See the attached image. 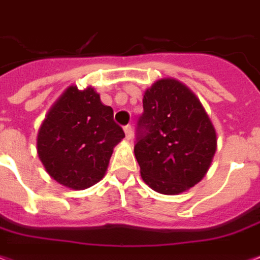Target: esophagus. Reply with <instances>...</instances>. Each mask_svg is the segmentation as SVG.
I'll return each mask as SVG.
<instances>
[{
  "label": "esophagus",
  "instance_id": "34e87169",
  "mask_svg": "<svg viewBox=\"0 0 260 260\" xmlns=\"http://www.w3.org/2000/svg\"><path fill=\"white\" fill-rule=\"evenodd\" d=\"M123 130H124L126 138H127V140H132V137H133V127H132V126H130V124H127V126H124V127H123Z\"/></svg>",
  "mask_w": 260,
  "mask_h": 260
}]
</instances>
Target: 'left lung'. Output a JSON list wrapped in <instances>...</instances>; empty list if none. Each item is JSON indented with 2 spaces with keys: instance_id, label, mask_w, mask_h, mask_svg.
<instances>
[{
  "instance_id": "8db88e82",
  "label": "left lung",
  "mask_w": 260,
  "mask_h": 260,
  "mask_svg": "<svg viewBox=\"0 0 260 260\" xmlns=\"http://www.w3.org/2000/svg\"><path fill=\"white\" fill-rule=\"evenodd\" d=\"M134 153L141 177L160 194L194 187L209 169L216 132L194 92L174 79L158 80L145 91Z\"/></svg>"
}]
</instances>
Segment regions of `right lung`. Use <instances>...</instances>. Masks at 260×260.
Wrapping results in <instances>:
<instances>
[{
	"instance_id": "1",
	"label": "right lung",
	"mask_w": 260,
	"mask_h": 260,
	"mask_svg": "<svg viewBox=\"0 0 260 260\" xmlns=\"http://www.w3.org/2000/svg\"><path fill=\"white\" fill-rule=\"evenodd\" d=\"M124 137L113 109L94 88L69 87L51 108L37 137L40 160L51 177L73 190L95 184L107 172L113 147Z\"/></svg>"
}]
</instances>
